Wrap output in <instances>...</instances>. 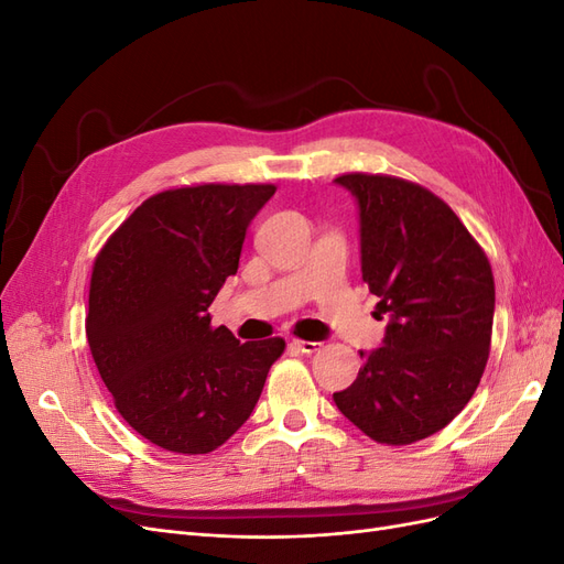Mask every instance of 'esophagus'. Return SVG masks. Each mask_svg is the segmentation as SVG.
Segmentation results:
<instances>
[{
    "label": "esophagus",
    "mask_w": 564,
    "mask_h": 564,
    "mask_svg": "<svg viewBox=\"0 0 564 564\" xmlns=\"http://www.w3.org/2000/svg\"><path fill=\"white\" fill-rule=\"evenodd\" d=\"M289 346L296 348L303 355H313V352H317L322 348V344H317V340H299V338H294Z\"/></svg>",
    "instance_id": "esophagus-1"
}]
</instances>
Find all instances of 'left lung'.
Here are the masks:
<instances>
[{
  "instance_id": "8db88e82",
  "label": "left lung",
  "mask_w": 564,
  "mask_h": 564,
  "mask_svg": "<svg viewBox=\"0 0 564 564\" xmlns=\"http://www.w3.org/2000/svg\"><path fill=\"white\" fill-rule=\"evenodd\" d=\"M360 207L362 280L390 315L383 346L334 402L381 445H412L468 404L491 346L487 253L447 202L386 174H344Z\"/></svg>"
}]
</instances>
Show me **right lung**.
I'll use <instances>...</instances> for the list:
<instances>
[{
    "label": "right lung",
    "mask_w": 564,
    "mask_h": 564,
    "mask_svg": "<svg viewBox=\"0 0 564 564\" xmlns=\"http://www.w3.org/2000/svg\"><path fill=\"white\" fill-rule=\"evenodd\" d=\"M270 183L148 197L98 251L87 338L117 412L152 445L209 454L242 429L284 338L240 344L209 305L237 272Z\"/></svg>",
    "instance_id": "add662e5"
}]
</instances>
